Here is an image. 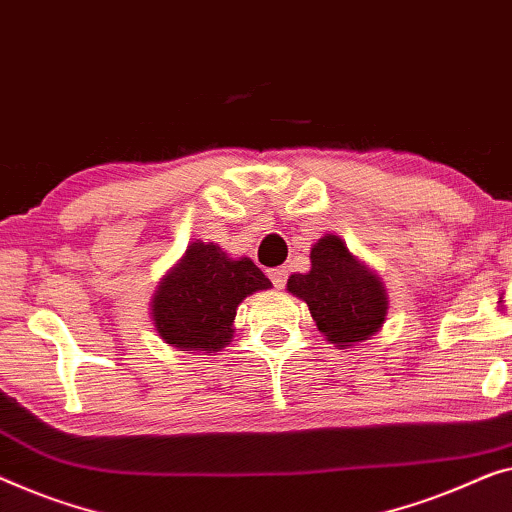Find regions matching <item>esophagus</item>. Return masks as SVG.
Listing matches in <instances>:
<instances>
[{"label": "esophagus", "mask_w": 512, "mask_h": 512, "mask_svg": "<svg viewBox=\"0 0 512 512\" xmlns=\"http://www.w3.org/2000/svg\"><path fill=\"white\" fill-rule=\"evenodd\" d=\"M270 279L274 288H284L286 286V279H288V270L286 268H272L270 270Z\"/></svg>", "instance_id": "34e87169"}]
</instances>
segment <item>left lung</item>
<instances>
[{
  "mask_svg": "<svg viewBox=\"0 0 512 512\" xmlns=\"http://www.w3.org/2000/svg\"><path fill=\"white\" fill-rule=\"evenodd\" d=\"M309 258L311 270L291 274L288 291L307 302L328 342L351 346L379 332L388 311L379 277L355 261L337 235L318 240Z\"/></svg>",
  "mask_w": 512,
  "mask_h": 512,
  "instance_id": "obj_1",
  "label": "left lung"
}]
</instances>
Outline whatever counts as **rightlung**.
Returning a JSON list of instances; mask_svg holds the SVG:
<instances>
[{"instance_id": "right-lung-1", "label": "right lung", "mask_w": 512, "mask_h": 512, "mask_svg": "<svg viewBox=\"0 0 512 512\" xmlns=\"http://www.w3.org/2000/svg\"><path fill=\"white\" fill-rule=\"evenodd\" d=\"M270 286V279L249 258L233 261L217 244L194 242L154 295V325L166 344L221 351L233 339L240 302Z\"/></svg>"}]
</instances>
